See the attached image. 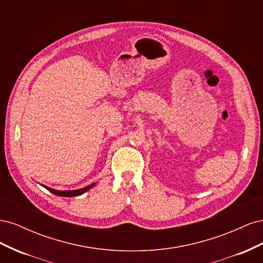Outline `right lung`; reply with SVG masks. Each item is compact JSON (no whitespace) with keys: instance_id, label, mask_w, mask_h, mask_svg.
<instances>
[{"instance_id":"right-lung-1","label":"right lung","mask_w":263,"mask_h":263,"mask_svg":"<svg viewBox=\"0 0 263 263\" xmlns=\"http://www.w3.org/2000/svg\"><path fill=\"white\" fill-rule=\"evenodd\" d=\"M95 185V183H92V184L87 185L83 189H79V190H72V191H58V190H54L48 186H45L43 185L45 189H47L54 195H58V196H66V197H71V196H78V195H81L83 193H85L86 191H89L91 187H93Z\"/></svg>"}]
</instances>
